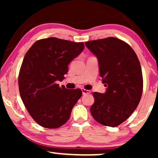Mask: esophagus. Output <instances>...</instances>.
Instances as JSON below:
<instances>
[{
	"label": "esophagus",
	"mask_w": 158,
	"mask_h": 158,
	"mask_svg": "<svg viewBox=\"0 0 158 158\" xmlns=\"http://www.w3.org/2000/svg\"><path fill=\"white\" fill-rule=\"evenodd\" d=\"M82 93H83V95H85V94H90V90H86V89H84V88H82Z\"/></svg>",
	"instance_id": "1"
}]
</instances>
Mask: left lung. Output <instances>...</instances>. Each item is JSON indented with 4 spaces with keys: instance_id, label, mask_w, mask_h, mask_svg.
Masks as SVG:
<instances>
[{
    "instance_id": "obj_1",
    "label": "left lung",
    "mask_w": 158,
    "mask_h": 158,
    "mask_svg": "<svg viewBox=\"0 0 158 158\" xmlns=\"http://www.w3.org/2000/svg\"><path fill=\"white\" fill-rule=\"evenodd\" d=\"M85 44L98 58L100 76L107 87L104 94H93L90 113L100 124L117 127L131 116L141 99L143 78L139 59L127 43L115 37Z\"/></svg>"
}]
</instances>
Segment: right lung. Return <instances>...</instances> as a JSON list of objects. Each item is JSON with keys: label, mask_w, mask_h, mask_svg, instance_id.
Returning <instances> with one entry per match:
<instances>
[{"label": "right lung", "mask_w": 158, "mask_h": 158, "mask_svg": "<svg viewBox=\"0 0 158 158\" xmlns=\"http://www.w3.org/2000/svg\"><path fill=\"white\" fill-rule=\"evenodd\" d=\"M83 42L56 37L36 41L27 51L19 75L21 98L29 114L45 128L56 129L68 122L82 90L60 87L68 64L83 50Z\"/></svg>", "instance_id": "right-lung-1"}]
</instances>
